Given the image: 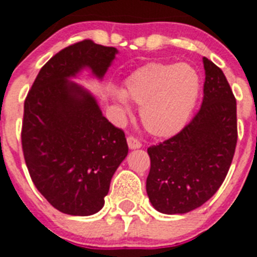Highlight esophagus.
Masks as SVG:
<instances>
[{
    "instance_id": "obj_1",
    "label": "esophagus",
    "mask_w": 257,
    "mask_h": 257,
    "mask_svg": "<svg viewBox=\"0 0 257 257\" xmlns=\"http://www.w3.org/2000/svg\"><path fill=\"white\" fill-rule=\"evenodd\" d=\"M127 144H128V148L130 149L142 148V142L133 135H130L128 138H127Z\"/></svg>"
}]
</instances>
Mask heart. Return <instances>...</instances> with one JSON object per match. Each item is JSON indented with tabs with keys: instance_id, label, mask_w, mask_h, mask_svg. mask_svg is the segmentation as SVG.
I'll return each mask as SVG.
<instances>
[{
	"instance_id": "obj_1",
	"label": "heart",
	"mask_w": 257,
	"mask_h": 257,
	"mask_svg": "<svg viewBox=\"0 0 257 257\" xmlns=\"http://www.w3.org/2000/svg\"><path fill=\"white\" fill-rule=\"evenodd\" d=\"M123 92L115 100L126 106L128 99L142 106L144 127L156 136H172L185 126L199 94V77L188 64L151 63L124 79Z\"/></svg>"
}]
</instances>
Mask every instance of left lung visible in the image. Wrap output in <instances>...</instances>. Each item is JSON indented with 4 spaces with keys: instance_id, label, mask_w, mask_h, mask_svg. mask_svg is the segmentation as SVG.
I'll return each mask as SVG.
<instances>
[{
    "instance_id": "obj_1",
    "label": "left lung",
    "mask_w": 257,
    "mask_h": 257,
    "mask_svg": "<svg viewBox=\"0 0 257 257\" xmlns=\"http://www.w3.org/2000/svg\"><path fill=\"white\" fill-rule=\"evenodd\" d=\"M203 101L170 139L148 148L147 193L157 211L185 213L202 206L225 180L237 145V101L225 74L207 58Z\"/></svg>"
}]
</instances>
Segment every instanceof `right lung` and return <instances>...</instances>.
Returning a JSON list of instances; mask_svg holds the SVG:
<instances>
[{"label":"right lung","mask_w":257,"mask_h":257,"mask_svg":"<svg viewBox=\"0 0 257 257\" xmlns=\"http://www.w3.org/2000/svg\"><path fill=\"white\" fill-rule=\"evenodd\" d=\"M115 54L91 40L60 50L41 68L24 101L22 148L31 179L67 215L101 210L128 153L123 130L104 117L92 95L68 81L86 67L101 78Z\"/></svg>","instance_id":"1"}]
</instances>
